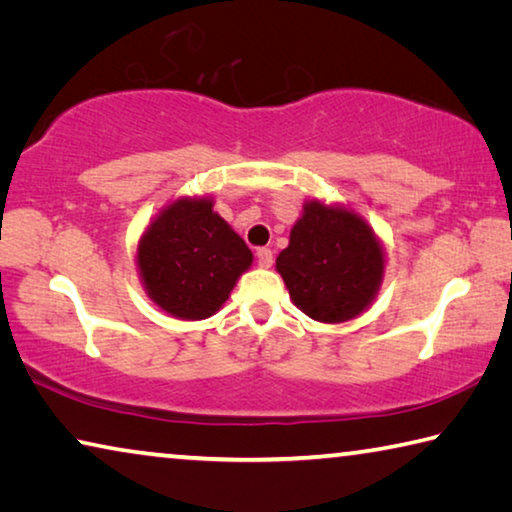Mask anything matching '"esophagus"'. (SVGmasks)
<instances>
[{"instance_id":"1","label":"esophagus","mask_w":512,"mask_h":512,"mask_svg":"<svg viewBox=\"0 0 512 512\" xmlns=\"http://www.w3.org/2000/svg\"><path fill=\"white\" fill-rule=\"evenodd\" d=\"M256 263L261 265V267H272V263H274L272 249H267V247L258 249V251H256Z\"/></svg>"}]
</instances>
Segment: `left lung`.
<instances>
[{
    "label": "left lung",
    "instance_id": "8db88e82",
    "mask_svg": "<svg viewBox=\"0 0 512 512\" xmlns=\"http://www.w3.org/2000/svg\"><path fill=\"white\" fill-rule=\"evenodd\" d=\"M385 254L372 226L345 206L306 201L276 258L290 299L324 324L354 320L372 304L383 281Z\"/></svg>",
    "mask_w": 512,
    "mask_h": 512
}]
</instances>
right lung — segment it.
Listing matches in <instances>:
<instances>
[{"label": "right lung", "mask_w": 512, "mask_h": 512, "mask_svg": "<svg viewBox=\"0 0 512 512\" xmlns=\"http://www.w3.org/2000/svg\"><path fill=\"white\" fill-rule=\"evenodd\" d=\"M251 261L245 240L208 197L165 206L142 233L136 254L147 297L179 320H206L220 311Z\"/></svg>", "instance_id": "add662e5"}]
</instances>
